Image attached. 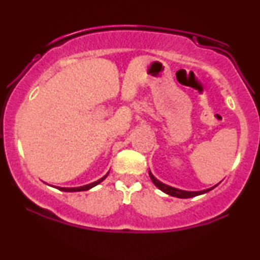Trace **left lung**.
Instances as JSON below:
<instances>
[{
    "label": "left lung",
    "instance_id": "1",
    "mask_svg": "<svg viewBox=\"0 0 260 260\" xmlns=\"http://www.w3.org/2000/svg\"><path fill=\"white\" fill-rule=\"evenodd\" d=\"M149 176H150L151 181H153V183L159 188L160 190H162L164 193H166V194L171 196V197H176V198H182V199H186V198H193V197H197V196H201V194H204V193H208L209 190L214 189L217 184L215 186L208 188V189H203V190H183V189H178V188H175V187H171L169 186V184H165L162 183V182L157 180L155 176L151 174V171L149 170Z\"/></svg>",
    "mask_w": 260,
    "mask_h": 260
}]
</instances>
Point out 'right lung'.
Wrapping results in <instances>:
<instances>
[{"mask_svg": "<svg viewBox=\"0 0 260 260\" xmlns=\"http://www.w3.org/2000/svg\"><path fill=\"white\" fill-rule=\"evenodd\" d=\"M107 175H109V172H107V174L104 176V177H101L100 180L91 182V183H89V184H84V186H80V187H55V188H57V189H59V190H63V192H83V190H88L92 187L98 186V184L101 183V182L105 180V178L107 177Z\"/></svg>", "mask_w": 260, "mask_h": 260, "instance_id": "right-lung-1", "label": "right lung"}]
</instances>
